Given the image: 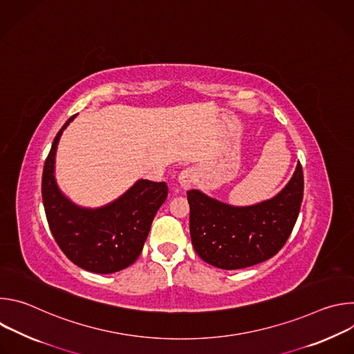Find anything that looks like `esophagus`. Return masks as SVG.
I'll use <instances>...</instances> for the list:
<instances>
[{
    "instance_id": "obj_1",
    "label": "esophagus",
    "mask_w": 354,
    "mask_h": 354,
    "mask_svg": "<svg viewBox=\"0 0 354 354\" xmlns=\"http://www.w3.org/2000/svg\"><path fill=\"white\" fill-rule=\"evenodd\" d=\"M194 182V172L192 169H183L178 176V183L183 190L190 189Z\"/></svg>"
}]
</instances>
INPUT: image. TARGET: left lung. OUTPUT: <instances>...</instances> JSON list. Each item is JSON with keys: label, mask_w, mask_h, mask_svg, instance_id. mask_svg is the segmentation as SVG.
I'll return each mask as SVG.
<instances>
[{"label": "left lung", "mask_w": 354, "mask_h": 354, "mask_svg": "<svg viewBox=\"0 0 354 354\" xmlns=\"http://www.w3.org/2000/svg\"><path fill=\"white\" fill-rule=\"evenodd\" d=\"M302 194L304 175L299 162L279 194L254 206L235 207L200 190H189V227L194 250L205 262L225 270L270 259L294 228Z\"/></svg>", "instance_id": "left-lung-1"}]
</instances>
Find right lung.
I'll return each instance as SVG.
<instances>
[{
  "mask_svg": "<svg viewBox=\"0 0 354 354\" xmlns=\"http://www.w3.org/2000/svg\"><path fill=\"white\" fill-rule=\"evenodd\" d=\"M74 118L57 133L44 161L41 197L46 218L57 245L73 263L92 273H115L140 257L151 223L168 196V186L165 182L140 179L104 207L74 205L60 192L55 178L57 144Z\"/></svg>",
  "mask_w": 354,
  "mask_h": 354,
  "instance_id": "right-lung-1",
  "label": "right lung"
}]
</instances>
